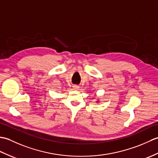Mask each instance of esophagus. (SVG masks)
Returning <instances> with one entry per match:
<instances>
[{
	"label": "esophagus",
	"instance_id": "34e87169",
	"mask_svg": "<svg viewBox=\"0 0 158 158\" xmlns=\"http://www.w3.org/2000/svg\"><path fill=\"white\" fill-rule=\"evenodd\" d=\"M73 88L74 90H78L79 89V86L75 85L73 86Z\"/></svg>",
	"mask_w": 158,
	"mask_h": 158
}]
</instances>
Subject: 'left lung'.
Returning a JSON list of instances; mask_svg holds the SVG:
<instances>
[{
    "label": "left lung",
    "instance_id": "left-lung-1",
    "mask_svg": "<svg viewBox=\"0 0 158 158\" xmlns=\"http://www.w3.org/2000/svg\"><path fill=\"white\" fill-rule=\"evenodd\" d=\"M96 102H99V100H98V101H96Z\"/></svg>",
    "mask_w": 158,
    "mask_h": 158
}]
</instances>
